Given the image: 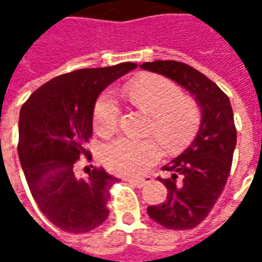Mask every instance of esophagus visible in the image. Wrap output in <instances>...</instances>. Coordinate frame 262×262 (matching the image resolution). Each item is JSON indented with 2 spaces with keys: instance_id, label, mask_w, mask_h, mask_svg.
<instances>
[{
  "instance_id": "1",
  "label": "esophagus",
  "mask_w": 262,
  "mask_h": 262,
  "mask_svg": "<svg viewBox=\"0 0 262 262\" xmlns=\"http://www.w3.org/2000/svg\"><path fill=\"white\" fill-rule=\"evenodd\" d=\"M127 181L133 184L135 187L137 188H143L144 185H147L148 182L153 181V177H146V178H130V180H127Z\"/></svg>"
}]
</instances>
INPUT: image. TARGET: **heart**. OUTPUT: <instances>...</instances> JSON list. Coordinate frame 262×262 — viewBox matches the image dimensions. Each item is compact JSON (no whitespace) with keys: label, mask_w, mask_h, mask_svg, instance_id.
I'll list each match as a JSON object with an SVG mask.
<instances>
[{"label":"heart","mask_w":262,"mask_h":262,"mask_svg":"<svg viewBox=\"0 0 262 262\" xmlns=\"http://www.w3.org/2000/svg\"><path fill=\"white\" fill-rule=\"evenodd\" d=\"M132 102L153 116L151 133L164 147L187 144L201 122V111L192 98L185 97L174 81L146 74L127 86ZM120 108L112 91L102 92L94 106V129L101 136L112 135L119 123ZM161 148L154 139L137 140L120 136L103 144L101 160L108 170L120 176L139 177L160 160Z\"/></svg>","instance_id":"1"}]
</instances>
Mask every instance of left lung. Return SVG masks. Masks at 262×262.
Listing matches in <instances>:
<instances>
[{
  "label": "left lung",
  "instance_id": "8db88e82",
  "mask_svg": "<svg viewBox=\"0 0 262 262\" xmlns=\"http://www.w3.org/2000/svg\"><path fill=\"white\" fill-rule=\"evenodd\" d=\"M142 69L176 81L192 94L202 112L201 126L189 147L163 167L168 178H159L167 201L148 206V216L171 230L196 227L225 189L236 147L237 132L229 97L208 77L174 60L143 63Z\"/></svg>",
  "mask_w": 262,
  "mask_h": 262
}]
</instances>
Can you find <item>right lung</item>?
I'll return each mask as SVG.
<instances>
[{"mask_svg":"<svg viewBox=\"0 0 262 262\" xmlns=\"http://www.w3.org/2000/svg\"><path fill=\"white\" fill-rule=\"evenodd\" d=\"M136 67L120 63L61 74L20 108L18 154L26 182L42 213L67 233H88L108 217L109 188L116 178L102 167L78 178L75 165L82 156L92 159L86 143L98 95Z\"/></svg>","mask_w":262,"mask_h":262,"instance_id":"1","label":"right lung"}]
</instances>
